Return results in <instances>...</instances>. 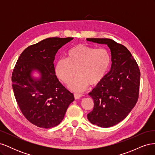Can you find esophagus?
I'll use <instances>...</instances> for the list:
<instances>
[{
    "label": "esophagus",
    "instance_id": "obj_1",
    "mask_svg": "<svg viewBox=\"0 0 155 155\" xmlns=\"http://www.w3.org/2000/svg\"><path fill=\"white\" fill-rule=\"evenodd\" d=\"M74 96L75 100L79 99V98L83 96V95H82V94H77V93H75V94H74Z\"/></svg>",
    "mask_w": 155,
    "mask_h": 155
}]
</instances>
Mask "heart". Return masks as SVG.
<instances>
[{"mask_svg":"<svg viewBox=\"0 0 155 155\" xmlns=\"http://www.w3.org/2000/svg\"><path fill=\"white\" fill-rule=\"evenodd\" d=\"M110 57L108 51L103 48L79 44L70 48L67 58L59 59L55 63L56 75L74 92H81L88 85L96 86L105 77L110 65Z\"/></svg>","mask_w":155,"mask_h":155,"instance_id":"heart-1","label":"heart"}]
</instances>
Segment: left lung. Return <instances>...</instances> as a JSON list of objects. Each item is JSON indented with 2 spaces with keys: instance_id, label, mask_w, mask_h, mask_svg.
I'll use <instances>...</instances> for the list:
<instances>
[{
  "instance_id": "left-lung-1",
  "label": "left lung",
  "mask_w": 155,
  "mask_h": 155,
  "mask_svg": "<svg viewBox=\"0 0 155 155\" xmlns=\"http://www.w3.org/2000/svg\"><path fill=\"white\" fill-rule=\"evenodd\" d=\"M88 41L107 45L111 51L110 70L88 94L94 100L87 114L90 122L110 127L124 120L138 99L140 72L132 54L125 46L110 39L88 38Z\"/></svg>"
}]
</instances>
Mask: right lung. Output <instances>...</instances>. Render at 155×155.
<instances>
[{
  "instance_id": "obj_1",
  "label": "right lung",
  "mask_w": 155,
  "mask_h": 155,
  "mask_svg": "<svg viewBox=\"0 0 155 155\" xmlns=\"http://www.w3.org/2000/svg\"><path fill=\"white\" fill-rule=\"evenodd\" d=\"M73 37H50L27 47L18 58L12 76V87L22 114L30 123L48 129L59 125L74 100L55 76V54ZM37 70L39 79L31 76Z\"/></svg>"
}]
</instances>
